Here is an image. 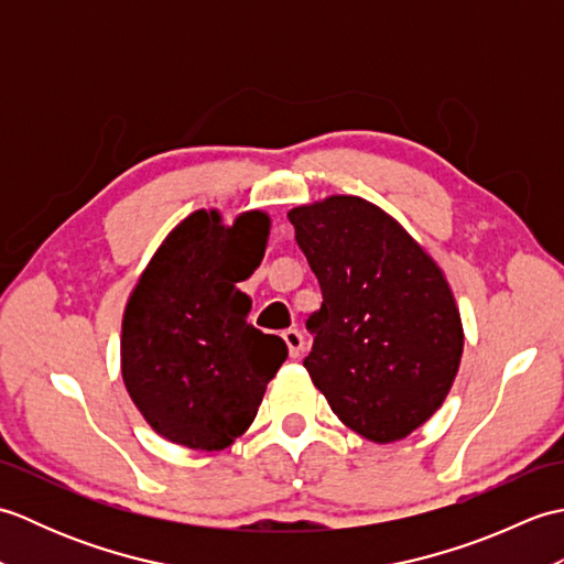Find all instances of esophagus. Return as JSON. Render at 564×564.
<instances>
[{"label": "esophagus", "mask_w": 564, "mask_h": 564, "mask_svg": "<svg viewBox=\"0 0 564 564\" xmlns=\"http://www.w3.org/2000/svg\"><path fill=\"white\" fill-rule=\"evenodd\" d=\"M283 341H285V346H289L291 358H301L303 356L305 339H303L301 332H297V329H285L283 332Z\"/></svg>", "instance_id": "obj_1"}]
</instances>
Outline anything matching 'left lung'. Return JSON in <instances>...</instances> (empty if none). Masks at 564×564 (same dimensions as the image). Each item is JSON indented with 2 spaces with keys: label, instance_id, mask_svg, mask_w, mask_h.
<instances>
[{
  "label": "left lung",
  "instance_id": "left-lung-1",
  "mask_svg": "<svg viewBox=\"0 0 564 564\" xmlns=\"http://www.w3.org/2000/svg\"><path fill=\"white\" fill-rule=\"evenodd\" d=\"M317 275L303 366L341 422L376 443L410 436L446 400L463 356L448 281L404 227L358 196L289 213Z\"/></svg>",
  "mask_w": 564,
  "mask_h": 564
}]
</instances>
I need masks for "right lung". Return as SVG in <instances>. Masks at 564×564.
Listing matches in <instances>:
<instances>
[{"instance_id": "obj_1", "label": "right lung", "mask_w": 564, "mask_h": 564, "mask_svg": "<svg viewBox=\"0 0 564 564\" xmlns=\"http://www.w3.org/2000/svg\"><path fill=\"white\" fill-rule=\"evenodd\" d=\"M269 215L218 210L178 223L130 293L121 370L140 414L166 441L220 451L254 422L269 380L289 358L275 334L247 325L237 289L263 259Z\"/></svg>"}]
</instances>
